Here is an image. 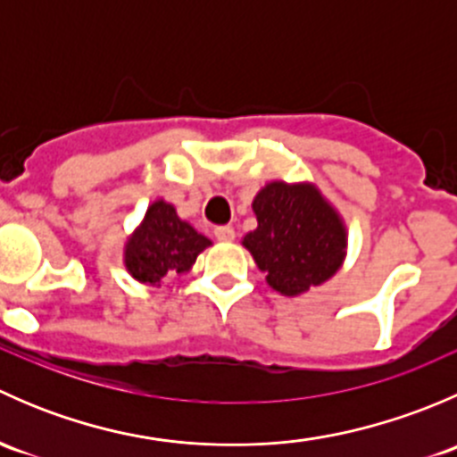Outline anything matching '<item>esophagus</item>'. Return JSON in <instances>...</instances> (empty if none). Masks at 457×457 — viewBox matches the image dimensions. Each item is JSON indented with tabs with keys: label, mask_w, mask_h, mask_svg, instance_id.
<instances>
[{
	"label": "esophagus",
	"mask_w": 457,
	"mask_h": 457,
	"mask_svg": "<svg viewBox=\"0 0 457 457\" xmlns=\"http://www.w3.org/2000/svg\"><path fill=\"white\" fill-rule=\"evenodd\" d=\"M214 237L219 238L220 243H229L234 241L237 232H234V228H229V225H219V228H214Z\"/></svg>",
	"instance_id": "34e87169"
}]
</instances>
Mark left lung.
Instances as JSON below:
<instances>
[{"label":"left lung","instance_id":"left-lung-1","mask_svg":"<svg viewBox=\"0 0 457 457\" xmlns=\"http://www.w3.org/2000/svg\"><path fill=\"white\" fill-rule=\"evenodd\" d=\"M252 207L258 228L243 245L276 292L296 296L336 274L345 256V228L314 187L270 183Z\"/></svg>","mask_w":457,"mask_h":457}]
</instances>
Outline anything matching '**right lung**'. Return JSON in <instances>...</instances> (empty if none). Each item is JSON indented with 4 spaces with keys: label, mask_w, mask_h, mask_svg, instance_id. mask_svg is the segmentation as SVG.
I'll return each instance as SVG.
<instances>
[{
    "label": "right lung",
    "mask_w": 457,
    "mask_h": 457,
    "mask_svg": "<svg viewBox=\"0 0 457 457\" xmlns=\"http://www.w3.org/2000/svg\"><path fill=\"white\" fill-rule=\"evenodd\" d=\"M207 245L210 241L183 223L172 205L156 201L128 241L126 267L141 283L159 285L168 276L186 274Z\"/></svg>",
    "instance_id": "add662e5"
}]
</instances>
